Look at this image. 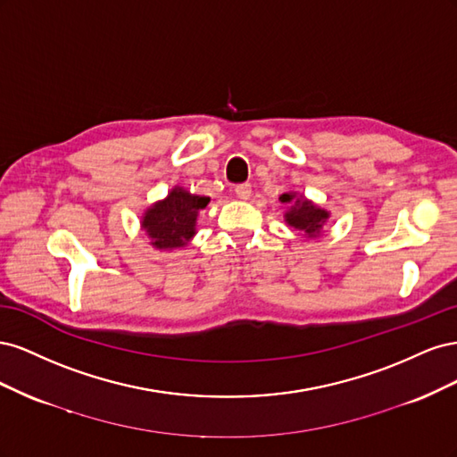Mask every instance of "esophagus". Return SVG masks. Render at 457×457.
<instances>
[{"label": "esophagus", "instance_id": "34e87169", "mask_svg": "<svg viewBox=\"0 0 457 457\" xmlns=\"http://www.w3.org/2000/svg\"><path fill=\"white\" fill-rule=\"evenodd\" d=\"M234 192H237V196L240 200H247L252 196V185L250 183H242V185H237L234 187Z\"/></svg>", "mask_w": 457, "mask_h": 457}]
</instances>
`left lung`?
<instances>
[{
    "instance_id": "obj_1",
    "label": "left lung",
    "mask_w": 457,
    "mask_h": 457,
    "mask_svg": "<svg viewBox=\"0 0 457 457\" xmlns=\"http://www.w3.org/2000/svg\"><path fill=\"white\" fill-rule=\"evenodd\" d=\"M280 202L289 205L284 215L289 227H294L299 232H305V237L309 238H316L322 232V227L329 217V213L322 210V207H318L305 196H297V192H284Z\"/></svg>"
}]
</instances>
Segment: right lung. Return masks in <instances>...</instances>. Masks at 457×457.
I'll list each match as a JSON object with an SVG mask.
<instances>
[{"label":"right lung","instance_id":"right-lung-1","mask_svg":"<svg viewBox=\"0 0 457 457\" xmlns=\"http://www.w3.org/2000/svg\"><path fill=\"white\" fill-rule=\"evenodd\" d=\"M210 204L207 196L190 195L175 187L168 198L150 205L143 215L141 227L156 250H175L187 245L196 234L198 212Z\"/></svg>","mask_w":457,"mask_h":457}]
</instances>
